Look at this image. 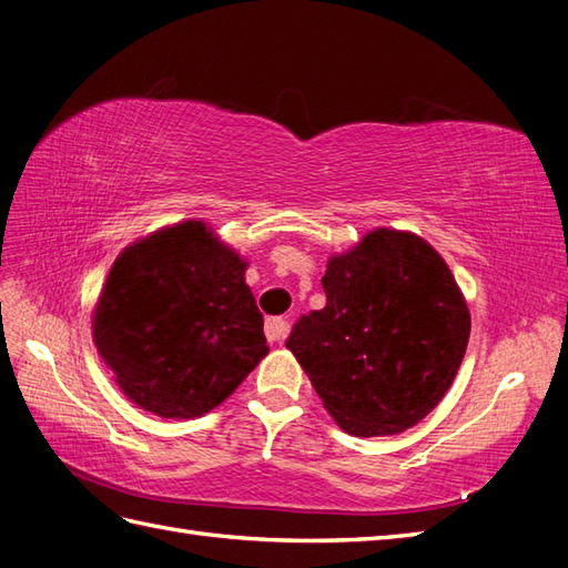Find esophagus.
I'll list each match as a JSON object with an SVG mask.
<instances>
[{"mask_svg":"<svg viewBox=\"0 0 568 568\" xmlns=\"http://www.w3.org/2000/svg\"><path fill=\"white\" fill-rule=\"evenodd\" d=\"M287 332H290V324L285 316H271V320H266V338L271 344H281V341L287 336Z\"/></svg>","mask_w":568,"mask_h":568,"instance_id":"34e87169","label":"esophagus"}]
</instances>
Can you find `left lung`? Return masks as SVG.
I'll return each instance as SVG.
<instances>
[{
	"instance_id": "left-lung-1",
	"label": "left lung",
	"mask_w": 568,
	"mask_h": 568,
	"mask_svg": "<svg viewBox=\"0 0 568 568\" xmlns=\"http://www.w3.org/2000/svg\"><path fill=\"white\" fill-rule=\"evenodd\" d=\"M326 307L287 338L341 430L397 435L453 387L471 316L445 258L414 232L377 227L322 278Z\"/></svg>"
}]
</instances>
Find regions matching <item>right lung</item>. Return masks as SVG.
<instances>
[{
	"mask_svg": "<svg viewBox=\"0 0 568 568\" xmlns=\"http://www.w3.org/2000/svg\"><path fill=\"white\" fill-rule=\"evenodd\" d=\"M246 266L203 220L123 248L91 314V336L130 402L162 418H197L266 358Z\"/></svg>",
	"mask_w": 568,
	"mask_h": 568,
	"instance_id": "add662e5",
	"label": "right lung"
}]
</instances>
